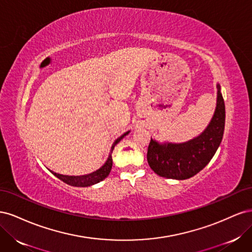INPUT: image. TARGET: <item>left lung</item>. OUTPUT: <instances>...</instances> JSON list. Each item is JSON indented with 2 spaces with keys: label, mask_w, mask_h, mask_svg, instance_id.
Listing matches in <instances>:
<instances>
[{
  "label": "left lung",
  "mask_w": 252,
  "mask_h": 252,
  "mask_svg": "<svg viewBox=\"0 0 252 252\" xmlns=\"http://www.w3.org/2000/svg\"><path fill=\"white\" fill-rule=\"evenodd\" d=\"M217 107L205 130L184 143H159L150 140L147 161L159 177L186 180L200 172L215 156L223 139L225 104L220 86L217 85Z\"/></svg>",
  "instance_id": "1"
}]
</instances>
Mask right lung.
<instances>
[{
  "label": "right lung",
  "instance_id": "right-lung-1",
  "mask_svg": "<svg viewBox=\"0 0 252 252\" xmlns=\"http://www.w3.org/2000/svg\"><path fill=\"white\" fill-rule=\"evenodd\" d=\"M130 131H127L124 134H122L120 138H118L114 143L112 144L111 149H110V154L107 158V161L105 162V164L100 167L97 170L88 173V174H84V175H64V174H60L57 172H53L50 170V172L52 174H55L58 179H60L61 181H63L66 184L70 185V186H74V187H88L91 185H94L96 183H100L101 181H103L104 179H106L108 177V174L110 173L111 167H112V157L111 154L113 151V148L116 145L126 136Z\"/></svg>",
  "mask_w": 252,
  "mask_h": 252
}]
</instances>
